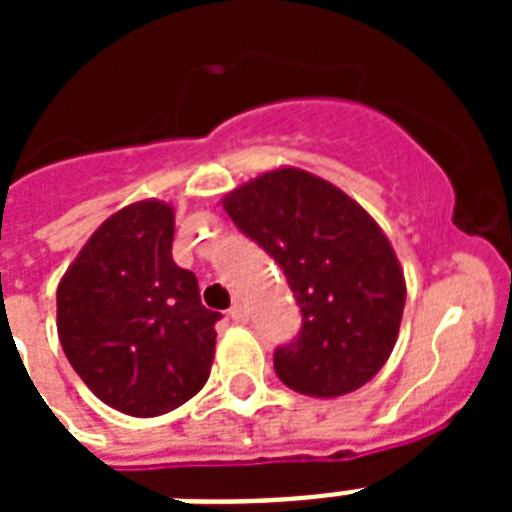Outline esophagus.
Segmentation results:
<instances>
[{"label": "esophagus", "mask_w": 512, "mask_h": 512, "mask_svg": "<svg viewBox=\"0 0 512 512\" xmlns=\"http://www.w3.org/2000/svg\"><path fill=\"white\" fill-rule=\"evenodd\" d=\"M228 316H231V319L236 321V324H247V321H249L247 305L236 303V305H233V308H231V311H228Z\"/></svg>", "instance_id": "34e87169"}]
</instances>
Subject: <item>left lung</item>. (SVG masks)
Returning a JSON list of instances; mask_svg holds the SVG:
<instances>
[{
  "instance_id": "left-lung-1",
  "label": "left lung",
  "mask_w": 512,
  "mask_h": 512,
  "mask_svg": "<svg viewBox=\"0 0 512 512\" xmlns=\"http://www.w3.org/2000/svg\"><path fill=\"white\" fill-rule=\"evenodd\" d=\"M223 207L281 265L303 311L297 340L273 353L279 380L311 398L366 385L393 353L406 303L404 268L374 217L297 167L257 175Z\"/></svg>"
}]
</instances>
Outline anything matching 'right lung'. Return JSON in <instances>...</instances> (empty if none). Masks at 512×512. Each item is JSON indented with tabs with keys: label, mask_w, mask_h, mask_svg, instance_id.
Segmentation results:
<instances>
[{
	"label": "right lung",
	"mask_w": 512,
	"mask_h": 512,
	"mask_svg": "<svg viewBox=\"0 0 512 512\" xmlns=\"http://www.w3.org/2000/svg\"><path fill=\"white\" fill-rule=\"evenodd\" d=\"M175 209L143 199L92 233L58 284V337L84 385L116 412L159 417L204 388L220 313L172 260Z\"/></svg>",
	"instance_id": "1"
}]
</instances>
